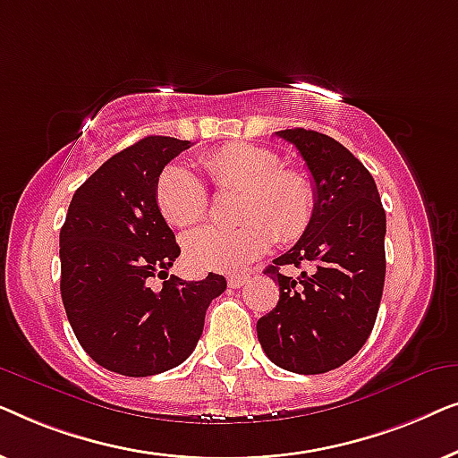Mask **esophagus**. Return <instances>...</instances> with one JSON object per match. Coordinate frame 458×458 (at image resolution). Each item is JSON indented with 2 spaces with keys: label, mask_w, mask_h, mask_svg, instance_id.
<instances>
[{
  "label": "esophagus",
  "mask_w": 458,
  "mask_h": 458,
  "mask_svg": "<svg viewBox=\"0 0 458 458\" xmlns=\"http://www.w3.org/2000/svg\"><path fill=\"white\" fill-rule=\"evenodd\" d=\"M246 281H248L246 275H229L227 277V284H229V287H233V290H240Z\"/></svg>",
  "instance_id": "esophagus-1"
}]
</instances>
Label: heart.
<instances>
[{
	"label": "heart",
	"mask_w": 458,
	"mask_h": 458,
	"mask_svg": "<svg viewBox=\"0 0 458 458\" xmlns=\"http://www.w3.org/2000/svg\"><path fill=\"white\" fill-rule=\"evenodd\" d=\"M202 166L221 193H237V227L193 229L183 237V260L196 273H237L260 259L275 237L290 243L310 227L317 191L304 173L281 166L279 154L252 143H229L206 154ZM156 206L171 227L198 223L208 210V190L190 166L166 165L154 187Z\"/></svg>",
	"instance_id": "obj_1"
}]
</instances>
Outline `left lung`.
I'll list each match as a JSON object with an SVG mask.
<instances>
[{"label": "left lung", "instance_id": "1", "mask_svg": "<svg viewBox=\"0 0 458 458\" xmlns=\"http://www.w3.org/2000/svg\"><path fill=\"white\" fill-rule=\"evenodd\" d=\"M296 146L317 191L310 227L265 273L279 284V302L256 323L275 365L317 375L342 367L365 346L377 318L386 279V212L371 173L334 137L306 129L277 131ZM310 264L298 280L280 273Z\"/></svg>", "mask_w": 458, "mask_h": 458}]
</instances>
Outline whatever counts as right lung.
Listing matches in <instances>:
<instances>
[{"mask_svg": "<svg viewBox=\"0 0 458 458\" xmlns=\"http://www.w3.org/2000/svg\"><path fill=\"white\" fill-rule=\"evenodd\" d=\"M191 148L165 135L143 137L106 160L74 191L60 229V293L87 354L108 371L148 377L177 367L202 335L223 275L183 281L168 268L181 254L154 198L162 168ZM166 278L163 290L148 287Z\"/></svg>", "mask_w": 458, "mask_h": 458, "instance_id": "1", "label": "right lung"}]
</instances>
